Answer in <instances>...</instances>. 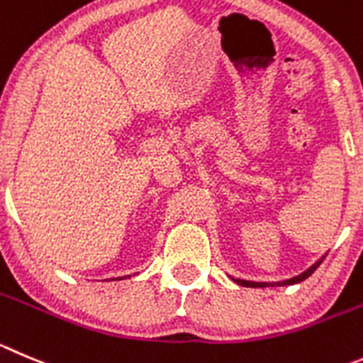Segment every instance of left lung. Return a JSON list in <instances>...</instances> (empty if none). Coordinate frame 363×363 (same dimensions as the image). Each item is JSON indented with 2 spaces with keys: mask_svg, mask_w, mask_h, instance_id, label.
Instances as JSON below:
<instances>
[{
  "mask_svg": "<svg viewBox=\"0 0 363 363\" xmlns=\"http://www.w3.org/2000/svg\"><path fill=\"white\" fill-rule=\"evenodd\" d=\"M320 263H323V259H319V262L315 263V265H311L310 269L304 270V272H303V274H299V276L292 277V279L279 281V283H274V284H277V286H284V284L301 283V281H304V279H306V277H310L311 274L315 272V269H317V267L320 265ZM235 281H236V283H238V284H242V286H250V289H263V286H269V284H267V283H254V281H245V279H235ZM274 284L270 283V286H274Z\"/></svg>",
  "mask_w": 363,
  "mask_h": 363,
  "instance_id": "8db88e82",
  "label": "left lung"
}]
</instances>
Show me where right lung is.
Returning a JSON list of instances; mask_svg holds the SVG:
<instances>
[{
    "mask_svg": "<svg viewBox=\"0 0 363 363\" xmlns=\"http://www.w3.org/2000/svg\"><path fill=\"white\" fill-rule=\"evenodd\" d=\"M120 279H121V277H120Z\"/></svg>",
    "mask_w": 363,
    "mask_h": 363,
    "instance_id": "right-lung-1",
    "label": "right lung"
}]
</instances>
